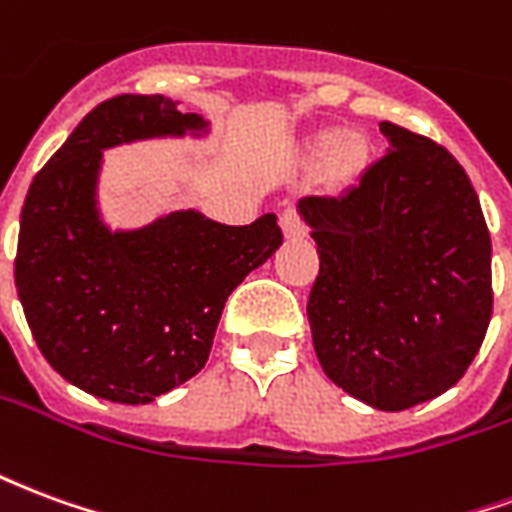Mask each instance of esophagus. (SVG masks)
Here are the masks:
<instances>
[{"label": "esophagus", "instance_id": "obj_1", "mask_svg": "<svg viewBox=\"0 0 512 512\" xmlns=\"http://www.w3.org/2000/svg\"><path fill=\"white\" fill-rule=\"evenodd\" d=\"M282 233H285V238H304L307 235V222L301 219L296 208L282 211Z\"/></svg>", "mask_w": 512, "mask_h": 512}]
</instances>
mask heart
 <instances>
[{"mask_svg": "<svg viewBox=\"0 0 512 512\" xmlns=\"http://www.w3.org/2000/svg\"><path fill=\"white\" fill-rule=\"evenodd\" d=\"M321 145L329 147L326 156V172L332 180H348L354 178L359 167H362V147L356 145L354 139H340L334 142V134H326Z\"/></svg>", "mask_w": 512, "mask_h": 512, "instance_id": "heart-1", "label": "heart"}]
</instances>
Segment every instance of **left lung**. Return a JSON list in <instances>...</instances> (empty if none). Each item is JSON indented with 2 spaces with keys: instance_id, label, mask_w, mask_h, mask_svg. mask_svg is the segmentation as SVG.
<instances>
[{
  "instance_id": "1",
  "label": "left lung",
  "mask_w": 512,
  "mask_h": 512,
  "mask_svg": "<svg viewBox=\"0 0 512 512\" xmlns=\"http://www.w3.org/2000/svg\"><path fill=\"white\" fill-rule=\"evenodd\" d=\"M389 153L340 197L299 211L321 255L307 301L321 367L381 411L455 386L488 332L491 235L447 147L381 123Z\"/></svg>"
}]
</instances>
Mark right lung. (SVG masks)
Returning <instances> with one entry per match:
<instances>
[{
  "label": "right lung",
  "instance_id": "1",
  "mask_svg": "<svg viewBox=\"0 0 512 512\" xmlns=\"http://www.w3.org/2000/svg\"><path fill=\"white\" fill-rule=\"evenodd\" d=\"M202 128L172 98L117 95L84 117L29 186L18 299L46 362L90 395L136 406L197 376L227 296L282 244L274 213L230 227L178 211L131 233L98 219L104 147Z\"/></svg>",
  "mask_w": 512,
  "mask_h": 512
}]
</instances>
